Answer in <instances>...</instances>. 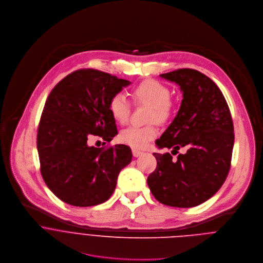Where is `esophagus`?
<instances>
[{
	"mask_svg": "<svg viewBox=\"0 0 263 263\" xmlns=\"http://www.w3.org/2000/svg\"><path fill=\"white\" fill-rule=\"evenodd\" d=\"M133 155L135 156V157H139V156H141L142 154H143V152L142 151H140V150H137V149H133Z\"/></svg>",
	"mask_w": 263,
	"mask_h": 263,
	"instance_id": "obj_1",
	"label": "esophagus"
}]
</instances>
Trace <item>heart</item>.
Masks as SVG:
<instances>
[{
    "instance_id": "obj_1",
    "label": "heart",
    "mask_w": 263,
    "mask_h": 263,
    "mask_svg": "<svg viewBox=\"0 0 263 263\" xmlns=\"http://www.w3.org/2000/svg\"><path fill=\"white\" fill-rule=\"evenodd\" d=\"M132 98L137 104H146L150 106L148 121H157L159 123L166 122L173 115L175 105L171 99V89L164 84L147 80L136 86L130 91ZM108 109L113 119L125 124L129 117L130 105L125 96L117 92L113 95L108 103ZM158 135V129L154 124L147 126H132L122 130L119 135L121 143L134 148L144 149Z\"/></svg>"
}]
</instances>
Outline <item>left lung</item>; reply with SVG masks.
I'll return each instance as SVG.
<instances>
[{"label":"left lung","instance_id":"obj_1","mask_svg":"<svg viewBox=\"0 0 263 263\" xmlns=\"http://www.w3.org/2000/svg\"><path fill=\"white\" fill-rule=\"evenodd\" d=\"M182 91L179 110L156 141L158 148L184 147L173 159L170 153H153L156 170L147 182L160 203L190 208L210 199L224 182L232 160L234 124L228 103L218 87L198 70L182 68L160 74Z\"/></svg>","mask_w":263,"mask_h":263}]
</instances>
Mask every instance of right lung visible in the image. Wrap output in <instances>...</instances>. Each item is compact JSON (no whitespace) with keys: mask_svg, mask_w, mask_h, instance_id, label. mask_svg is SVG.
Returning a JSON list of instances; mask_svg holds the SVG:
<instances>
[{"mask_svg":"<svg viewBox=\"0 0 263 263\" xmlns=\"http://www.w3.org/2000/svg\"><path fill=\"white\" fill-rule=\"evenodd\" d=\"M130 82L96 69H80L64 78L50 92L39 124L41 174L63 202L95 206L113 194L120 171L132 161L125 145L96 148L90 135L110 142L116 135L108 103Z\"/></svg>","mask_w":263,"mask_h":263,"instance_id":"obj_1","label":"right lung"}]
</instances>
